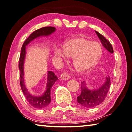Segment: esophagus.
Masks as SVG:
<instances>
[{
    "label": "esophagus",
    "instance_id": "esophagus-1",
    "mask_svg": "<svg viewBox=\"0 0 132 132\" xmlns=\"http://www.w3.org/2000/svg\"><path fill=\"white\" fill-rule=\"evenodd\" d=\"M60 78L62 80H68L70 78V77L66 71H64L60 75Z\"/></svg>",
    "mask_w": 132,
    "mask_h": 132
}]
</instances>
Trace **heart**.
I'll return each instance as SVG.
<instances>
[{
	"label": "heart",
	"instance_id": "heart-1",
	"mask_svg": "<svg viewBox=\"0 0 132 132\" xmlns=\"http://www.w3.org/2000/svg\"><path fill=\"white\" fill-rule=\"evenodd\" d=\"M101 52L100 44L81 35L68 40L64 44L63 50L58 48L54 50L56 56L72 58L73 67L79 73H84L92 70L98 61Z\"/></svg>",
	"mask_w": 132,
	"mask_h": 132
}]
</instances>
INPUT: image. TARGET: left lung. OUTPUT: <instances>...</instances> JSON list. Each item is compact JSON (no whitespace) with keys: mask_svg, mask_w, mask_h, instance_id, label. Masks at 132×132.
Segmentation results:
<instances>
[{"mask_svg":"<svg viewBox=\"0 0 132 132\" xmlns=\"http://www.w3.org/2000/svg\"><path fill=\"white\" fill-rule=\"evenodd\" d=\"M97 35L100 39L101 43L103 46L108 51L110 54L113 53V46L104 36H103L99 32L96 31ZM111 85L110 78L108 76L106 77V82L101 86L100 88L96 90H90L87 88L86 82L82 81L81 82V93L80 96L77 97V101L83 107L86 108H92V107L97 106V105L101 104L104 99L106 98L109 90Z\"/></svg>","mask_w":132,"mask_h":132,"instance_id":"obj_1","label":"left lung"}]
</instances>
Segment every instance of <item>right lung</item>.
<instances>
[{
    "label": "right lung",
    "instance_id": "obj_1",
    "mask_svg": "<svg viewBox=\"0 0 132 132\" xmlns=\"http://www.w3.org/2000/svg\"><path fill=\"white\" fill-rule=\"evenodd\" d=\"M55 31V28L52 26H46L36 30L29 35L25 42H23V45L21 48V52L20 54L19 61V68L20 70V84L25 96L26 100L32 106L36 109L45 108L50 104L51 100V90L55 82L58 80L57 77L52 71L48 72V80L47 84H46V90L44 94L41 96H35L32 95L28 92L24 82V72H23V64L25 60L26 54V46L33 40L35 38L40 36H48L51 34Z\"/></svg>",
    "mask_w": 132,
    "mask_h": 132
}]
</instances>
